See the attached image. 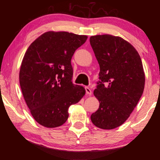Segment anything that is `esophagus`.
Listing matches in <instances>:
<instances>
[{
	"mask_svg": "<svg viewBox=\"0 0 160 160\" xmlns=\"http://www.w3.org/2000/svg\"><path fill=\"white\" fill-rule=\"evenodd\" d=\"M85 90H86V93H87V95H92V90H91V89L90 88H89L88 87H85Z\"/></svg>",
	"mask_w": 160,
	"mask_h": 160,
	"instance_id": "obj_1",
	"label": "esophagus"
}]
</instances>
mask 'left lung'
<instances>
[{"instance_id":"obj_1","label":"left lung","mask_w":160,"mask_h":160,"mask_svg":"<svg viewBox=\"0 0 160 160\" xmlns=\"http://www.w3.org/2000/svg\"><path fill=\"white\" fill-rule=\"evenodd\" d=\"M100 65L94 95L99 108L92 122L103 130L121 126L137 106L145 85V73L137 50L121 37L97 35L89 38Z\"/></svg>"}]
</instances>
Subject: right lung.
Listing matches in <instances>:
<instances>
[{"label": "right lung", "instance_id": "add662e5", "mask_svg": "<svg viewBox=\"0 0 160 160\" xmlns=\"http://www.w3.org/2000/svg\"><path fill=\"white\" fill-rule=\"evenodd\" d=\"M87 36L49 31L36 38L26 51L19 71L24 99L34 119L54 128L68 118V108L84 97L85 89L73 84L71 58Z\"/></svg>", "mask_w": 160, "mask_h": 160}]
</instances>
